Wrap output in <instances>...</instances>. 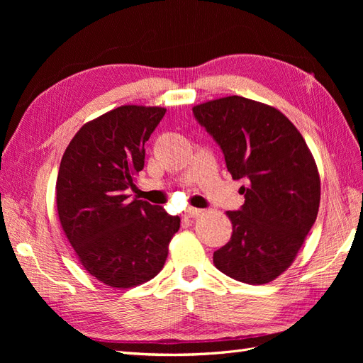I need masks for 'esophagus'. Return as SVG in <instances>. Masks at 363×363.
<instances>
[{
    "mask_svg": "<svg viewBox=\"0 0 363 363\" xmlns=\"http://www.w3.org/2000/svg\"><path fill=\"white\" fill-rule=\"evenodd\" d=\"M203 208H196V207H188L186 211L183 212L184 218H199L203 215Z\"/></svg>",
    "mask_w": 363,
    "mask_h": 363,
    "instance_id": "obj_1",
    "label": "esophagus"
}]
</instances>
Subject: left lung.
I'll return each instance as SVG.
<instances>
[{"mask_svg": "<svg viewBox=\"0 0 363 363\" xmlns=\"http://www.w3.org/2000/svg\"><path fill=\"white\" fill-rule=\"evenodd\" d=\"M221 148L244 204L227 212L228 242L213 252L215 267L248 284H263L289 268L320 207V175L306 140L277 108L225 96L192 108Z\"/></svg>", "mask_w": 363, "mask_h": 363, "instance_id": "1", "label": "left lung"}]
</instances>
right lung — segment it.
<instances>
[{"instance_id":"1","label":"right lung","mask_w":363,"mask_h":363,"mask_svg":"<svg viewBox=\"0 0 363 363\" xmlns=\"http://www.w3.org/2000/svg\"><path fill=\"white\" fill-rule=\"evenodd\" d=\"M162 107L121 106L84 124L60 162L56 201L63 232L84 269L112 288H133L163 268L180 218L128 200Z\"/></svg>"}]
</instances>
